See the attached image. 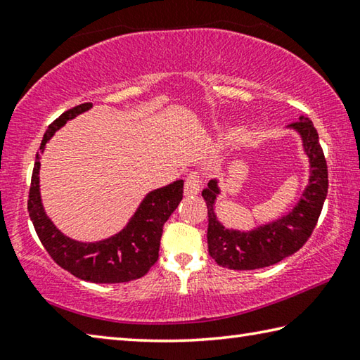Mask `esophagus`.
<instances>
[{
	"label": "esophagus",
	"instance_id": "1",
	"mask_svg": "<svg viewBox=\"0 0 360 360\" xmlns=\"http://www.w3.org/2000/svg\"><path fill=\"white\" fill-rule=\"evenodd\" d=\"M200 182L202 181H200L198 173L192 172L188 174L184 181V195H187V197H191V195H197L200 192Z\"/></svg>",
	"mask_w": 360,
	"mask_h": 360
}]
</instances>
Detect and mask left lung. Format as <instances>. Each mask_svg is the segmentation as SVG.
<instances>
[{
    "label": "left lung",
    "instance_id": "obj_1",
    "mask_svg": "<svg viewBox=\"0 0 360 360\" xmlns=\"http://www.w3.org/2000/svg\"><path fill=\"white\" fill-rule=\"evenodd\" d=\"M288 129L300 136L309 163L308 186L288 214L255 225L251 230L229 229L216 214V202L221 195L219 179H211L202 192L208 205V251L219 265L230 270L271 266L297 252L314 230L328 188L324 152L321 149L318 131L308 117L300 115Z\"/></svg>",
    "mask_w": 360,
    "mask_h": 360
}]
</instances>
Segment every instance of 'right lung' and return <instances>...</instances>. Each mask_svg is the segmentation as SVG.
Listing matches in <instances>:
<instances>
[{"instance_id": "1", "label": "right lung", "mask_w": 360, "mask_h": 360, "mask_svg": "<svg viewBox=\"0 0 360 360\" xmlns=\"http://www.w3.org/2000/svg\"><path fill=\"white\" fill-rule=\"evenodd\" d=\"M92 108V103H84L63 112L49 125L42 138L30 187L28 212L42 246L57 264L71 275L90 283L114 284L127 283L144 276L158 259V248L163 224L173 214L182 200L184 181L178 179L172 184L150 191L138 205L136 211L117 233L100 241H79L70 238L52 219L47 216L41 198L39 169L41 154L46 144L68 120Z\"/></svg>"}]
</instances>
